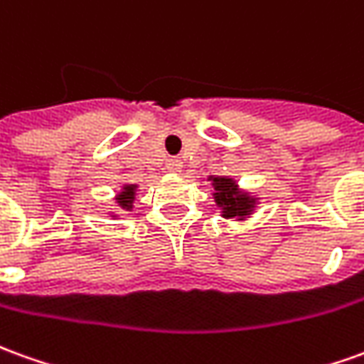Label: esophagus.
Segmentation results:
<instances>
[{"mask_svg":"<svg viewBox=\"0 0 364 364\" xmlns=\"http://www.w3.org/2000/svg\"><path fill=\"white\" fill-rule=\"evenodd\" d=\"M167 169H169V171H173V173H179V171L183 169L181 157H171V159L167 161Z\"/></svg>","mask_w":364,"mask_h":364,"instance_id":"esophagus-1","label":"esophagus"}]
</instances>
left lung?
Wrapping results in <instances>:
<instances>
[{
  "mask_svg": "<svg viewBox=\"0 0 364 364\" xmlns=\"http://www.w3.org/2000/svg\"><path fill=\"white\" fill-rule=\"evenodd\" d=\"M213 187H215V200L223 208V217L225 218H238L242 220L254 210L256 199L250 195H246L238 189L235 179L230 177H210Z\"/></svg>",
  "mask_w": 364,
  "mask_h": 364,
  "instance_id": "left-lung-1",
  "label": "left lung"
}]
</instances>
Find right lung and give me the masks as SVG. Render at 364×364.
<instances>
[{
  "label": "right lung",
  "instance_id": "obj_1",
  "mask_svg": "<svg viewBox=\"0 0 364 364\" xmlns=\"http://www.w3.org/2000/svg\"><path fill=\"white\" fill-rule=\"evenodd\" d=\"M134 199H136V185H124V189H122L120 195H118V205H120L122 208L129 210Z\"/></svg>",
  "mask_w": 364,
  "mask_h": 364
}]
</instances>
